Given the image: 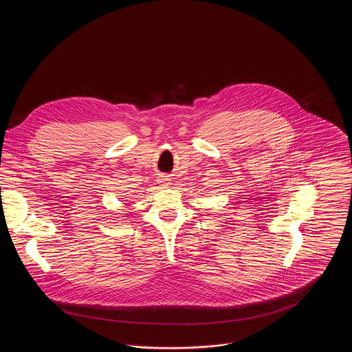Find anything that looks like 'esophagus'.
Wrapping results in <instances>:
<instances>
[{
	"label": "esophagus",
	"mask_w": 352,
	"mask_h": 352,
	"mask_svg": "<svg viewBox=\"0 0 352 352\" xmlns=\"http://www.w3.org/2000/svg\"><path fill=\"white\" fill-rule=\"evenodd\" d=\"M168 178H164V179H162V184H168Z\"/></svg>",
	"instance_id": "obj_1"
}]
</instances>
